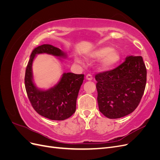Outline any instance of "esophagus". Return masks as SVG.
Segmentation results:
<instances>
[{"mask_svg":"<svg viewBox=\"0 0 160 160\" xmlns=\"http://www.w3.org/2000/svg\"><path fill=\"white\" fill-rule=\"evenodd\" d=\"M86 79H87V80H89V81H91V80L93 79V76H92L91 74L87 75V76H86Z\"/></svg>","mask_w":160,"mask_h":160,"instance_id":"34e87169","label":"esophagus"}]
</instances>
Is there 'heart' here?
Listing matches in <instances>:
<instances>
[{
  "label": "heart",
  "mask_w": 160,
  "mask_h": 160,
  "mask_svg": "<svg viewBox=\"0 0 160 160\" xmlns=\"http://www.w3.org/2000/svg\"><path fill=\"white\" fill-rule=\"evenodd\" d=\"M92 59L98 60L103 58L101 64V69H108L115 65L119 60V53L112 47H102L95 49L89 54Z\"/></svg>",
  "instance_id": "heart-1"
}]
</instances>
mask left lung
<instances>
[{
  "label": "left lung",
  "mask_w": 160,
  "mask_h": 160,
  "mask_svg": "<svg viewBox=\"0 0 160 160\" xmlns=\"http://www.w3.org/2000/svg\"><path fill=\"white\" fill-rule=\"evenodd\" d=\"M99 109L105 117L118 119L137 108L146 88L147 70L141 56H129L116 68L97 73Z\"/></svg>",
  "instance_id": "obj_1"
}]
</instances>
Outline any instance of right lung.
<instances>
[{
	"label": "right lung",
	"mask_w": 160,
	"mask_h": 160,
	"mask_svg": "<svg viewBox=\"0 0 160 160\" xmlns=\"http://www.w3.org/2000/svg\"><path fill=\"white\" fill-rule=\"evenodd\" d=\"M40 53H47L57 57L66 56L60 49L51 45L44 44L33 49L25 77L28 99L33 109L41 116L51 120L66 119L75 112L77 98L83 83L84 75L64 73L59 83L54 88L47 91L38 89L32 82V64L35 55Z\"/></svg>",
	"instance_id": "right-lung-1"
}]
</instances>
